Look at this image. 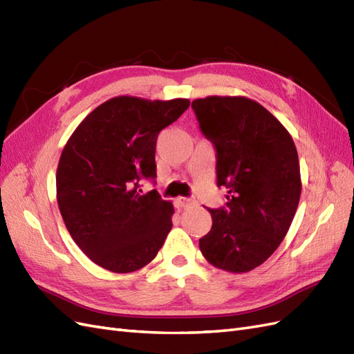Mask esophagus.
<instances>
[{
    "mask_svg": "<svg viewBox=\"0 0 354 354\" xmlns=\"http://www.w3.org/2000/svg\"><path fill=\"white\" fill-rule=\"evenodd\" d=\"M194 203H196L194 198H188V197H179V198H176V205L180 209L188 207V206H193Z\"/></svg>",
    "mask_w": 354,
    "mask_h": 354,
    "instance_id": "obj_1",
    "label": "esophagus"
}]
</instances>
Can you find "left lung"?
<instances>
[{
  "label": "left lung",
  "instance_id": "8db88e82",
  "mask_svg": "<svg viewBox=\"0 0 354 354\" xmlns=\"http://www.w3.org/2000/svg\"><path fill=\"white\" fill-rule=\"evenodd\" d=\"M193 106L216 149V184L227 203L209 209L212 228L198 241L212 266L246 272L267 261L295 216L301 196L298 153L283 124L243 96H209Z\"/></svg>",
  "mask_w": 354,
  "mask_h": 354
}]
</instances>
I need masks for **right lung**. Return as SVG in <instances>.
I'll return each instance as SVG.
<instances>
[{
    "instance_id": "right-lung-1",
    "label": "right lung",
    "mask_w": 354,
    "mask_h": 354,
    "mask_svg": "<svg viewBox=\"0 0 354 354\" xmlns=\"http://www.w3.org/2000/svg\"><path fill=\"white\" fill-rule=\"evenodd\" d=\"M188 106V99L113 97L68 139L56 174L57 205L71 237L99 267L132 272L163 246L174 206L139 185L157 176L158 133Z\"/></svg>"
}]
</instances>
